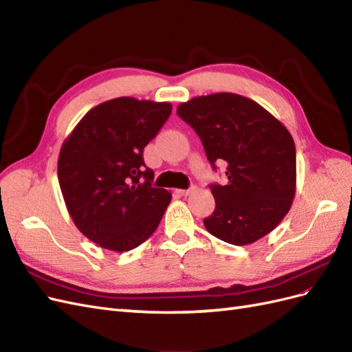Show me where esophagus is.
Listing matches in <instances>:
<instances>
[{
    "label": "esophagus",
    "mask_w": 352,
    "mask_h": 352,
    "mask_svg": "<svg viewBox=\"0 0 352 352\" xmlns=\"http://www.w3.org/2000/svg\"><path fill=\"white\" fill-rule=\"evenodd\" d=\"M194 190H195V186L192 185V186H189L188 189H179V190H177V192H179L180 195H185V197H186V195H189V194H192V192H194Z\"/></svg>",
    "instance_id": "1"
}]
</instances>
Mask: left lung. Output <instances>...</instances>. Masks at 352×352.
<instances>
[{"instance_id":"left-lung-1","label":"left lung","mask_w":352,"mask_h":352,"mask_svg":"<svg viewBox=\"0 0 352 352\" xmlns=\"http://www.w3.org/2000/svg\"><path fill=\"white\" fill-rule=\"evenodd\" d=\"M177 116L199 136L212 168L226 163L228 182L210 185L216 208L206 229L232 245L270 233L295 195L296 153L286 127L260 104L230 92L182 102Z\"/></svg>"}]
</instances>
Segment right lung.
<instances>
[{
    "instance_id": "obj_1",
    "label": "right lung",
    "mask_w": 352,
    "mask_h": 352,
    "mask_svg": "<svg viewBox=\"0 0 352 352\" xmlns=\"http://www.w3.org/2000/svg\"><path fill=\"white\" fill-rule=\"evenodd\" d=\"M172 104L120 97L89 110L63 144L58 184L69 214L101 248L123 252L150 238L172 199L154 188L144 148Z\"/></svg>"
}]
</instances>
